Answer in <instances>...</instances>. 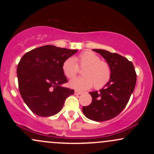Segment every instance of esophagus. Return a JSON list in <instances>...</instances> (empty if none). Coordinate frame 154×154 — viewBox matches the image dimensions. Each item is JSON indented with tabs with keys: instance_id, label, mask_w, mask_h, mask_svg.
<instances>
[{
	"instance_id": "34e87169",
	"label": "esophagus",
	"mask_w": 154,
	"mask_h": 154,
	"mask_svg": "<svg viewBox=\"0 0 154 154\" xmlns=\"http://www.w3.org/2000/svg\"><path fill=\"white\" fill-rule=\"evenodd\" d=\"M75 95H80V94H82V92H80L79 91H75Z\"/></svg>"
}]
</instances>
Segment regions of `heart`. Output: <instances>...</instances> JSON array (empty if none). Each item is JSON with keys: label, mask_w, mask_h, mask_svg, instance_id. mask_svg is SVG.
Masks as SVG:
<instances>
[{"label": "heart", "mask_w": 154, "mask_h": 154, "mask_svg": "<svg viewBox=\"0 0 154 154\" xmlns=\"http://www.w3.org/2000/svg\"><path fill=\"white\" fill-rule=\"evenodd\" d=\"M78 65L84 68L83 77L72 79L69 82L72 88L78 91H85L94 85L96 89L103 88L109 82L111 77V68L108 63L101 61L99 56L91 51H85L78 56L68 58L62 63V71L67 78L76 77L78 72Z\"/></svg>", "instance_id": "heart-1"}]
</instances>
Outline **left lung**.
<instances>
[{
    "label": "left lung",
    "mask_w": 154,
    "mask_h": 154,
    "mask_svg": "<svg viewBox=\"0 0 154 154\" xmlns=\"http://www.w3.org/2000/svg\"><path fill=\"white\" fill-rule=\"evenodd\" d=\"M101 55L111 68L109 82L99 91L89 93L92 103L82 107L88 119L103 122L114 118L128 104L136 84V73L131 61L121 55L102 49H93Z\"/></svg>",
    "instance_id": "left-lung-1"
}]
</instances>
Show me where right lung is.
Here are the masks:
<instances>
[{
  "mask_svg": "<svg viewBox=\"0 0 154 154\" xmlns=\"http://www.w3.org/2000/svg\"><path fill=\"white\" fill-rule=\"evenodd\" d=\"M77 50L48 45L27 52L17 66L19 88L24 103L37 115L50 116L59 113L74 90L62 87L67 79L62 63Z\"/></svg>",
  "mask_w": 154,
  "mask_h": 154,
  "instance_id": "obj_1",
  "label": "right lung"
}]
</instances>
